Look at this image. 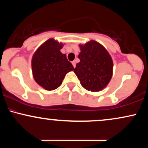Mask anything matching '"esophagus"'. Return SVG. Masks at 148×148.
Listing matches in <instances>:
<instances>
[{
    "label": "esophagus",
    "instance_id": "esophagus-1",
    "mask_svg": "<svg viewBox=\"0 0 148 148\" xmlns=\"http://www.w3.org/2000/svg\"><path fill=\"white\" fill-rule=\"evenodd\" d=\"M72 64L73 67H76V61L75 60H73L72 62Z\"/></svg>",
    "mask_w": 148,
    "mask_h": 148
}]
</instances>
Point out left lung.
I'll list each match as a JSON object with an SVG mask.
<instances>
[{
    "label": "left lung",
    "mask_w": 148,
    "mask_h": 148,
    "mask_svg": "<svg viewBox=\"0 0 148 148\" xmlns=\"http://www.w3.org/2000/svg\"><path fill=\"white\" fill-rule=\"evenodd\" d=\"M81 52L74 72L85 89L97 92L106 88L113 75L112 58L102 45L91 40L79 45Z\"/></svg>",
    "instance_id": "1"
}]
</instances>
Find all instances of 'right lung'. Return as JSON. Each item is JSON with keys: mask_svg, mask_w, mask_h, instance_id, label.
<instances>
[{"mask_svg": "<svg viewBox=\"0 0 148 148\" xmlns=\"http://www.w3.org/2000/svg\"><path fill=\"white\" fill-rule=\"evenodd\" d=\"M63 44L49 39L37 49L32 58L34 79L47 90H53L62 84L74 67L65 54L60 52Z\"/></svg>", "mask_w": 148, "mask_h": 148, "instance_id": "1", "label": "right lung"}]
</instances>
